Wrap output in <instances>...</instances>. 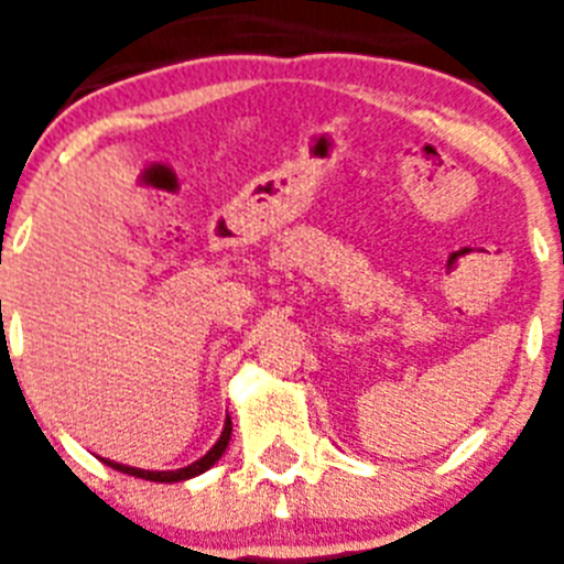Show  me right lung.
Segmentation results:
<instances>
[{
  "mask_svg": "<svg viewBox=\"0 0 564 564\" xmlns=\"http://www.w3.org/2000/svg\"><path fill=\"white\" fill-rule=\"evenodd\" d=\"M228 441H231V421H226V426H223L220 441L214 443L212 449H208L206 455L200 457V460H194L192 466H186V468H177V471H147V468L121 466V463H112V460H104V463H107V466H112V468H118V471H123V475L143 477V480H152V482H181V480H188V477L203 475L206 468H212L214 463L220 460L223 452H226V446H228Z\"/></svg>",
  "mask_w": 564,
  "mask_h": 564,
  "instance_id": "1",
  "label": "right lung"
}]
</instances>
